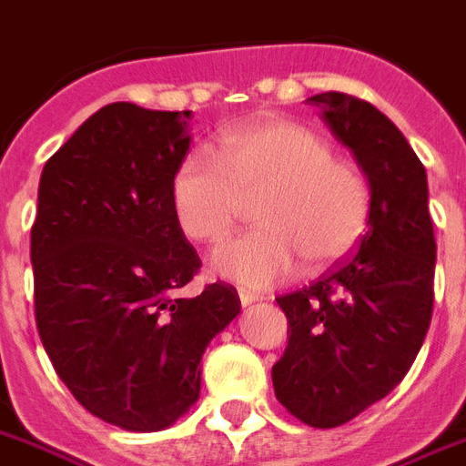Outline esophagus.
I'll return each instance as SVG.
<instances>
[{"label": "esophagus", "mask_w": 466, "mask_h": 466, "mask_svg": "<svg viewBox=\"0 0 466 466\" xmlns=\"http://www.w3.org/2000/svg\"><path fill=\"white\" fill-rule=\"evenodd\" d=\"M260 294H256V292H248V289H239V301L244 306H248V304H256V301H260Z\"/></svg>", "instance_id": "1"}]
</instances>
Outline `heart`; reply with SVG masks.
I'll return each mask as SVG.
<instances>
[{
    "label": "heart",
    "mask_w": 466,
    "mask_h": 466,
    "mask_svg": "<svg viewBox=\"0 0 466 466\" xmlns=\"http://www.w3.org/2000/svg\"><path fill=\"white\" fill-rule=\"evenodd\" d=\"M220 162L188 153L172 177V208L196 241L229 237L246 200L258 198V229L213 256L215 272L244 287L285 282L306 260L325 270L350 258L370 222L373 194L357 162L332 155L304 124L263 116L220 136Z\"/></svg>",
    "instance_id": "obj_1"
}]
</instances>
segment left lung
I'll list each match as a JSON object with an SVG mask.
<instances>
[{"instance_id":"1","label":"left lung","mask_w":466,"mask_h":466,"mask_svg":"<svg viewBox=\"0 0 466 466\" xmlns=\"http://www.w3.org/2000/svg\"><path fill=\"white\" fill-rule=\"evenodd\" d=\"M306 102L354 153L373 194L357 251L278 297L289 342L272 366L275 397L299 421L335 429L395 390L414 364L433 313L436 237L426 169L402 131L347 93Z\"/></svg>"}]
</instances>
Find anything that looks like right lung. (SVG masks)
Listing matches in <instances>:
<instances>
[{
    "label": "right lung",
    "instance_id": "1",
    "mask_svg": "<svg viewBox=\"0 0 466 466\" xmlns=\"http://www.w3.org/2000/svg\"><path fill=\"white\" fill-rule=\"evenodd\" d=\"M191 112L112 102L47 160L30 229L35 323L71 395L119 429L172 426L200 359L241 311L232 285L184 299L200 268L172 208Z\"/></svg>",
    "mask_w": 466,
    "mask_h": 466
}]
</instances>
